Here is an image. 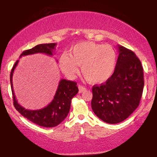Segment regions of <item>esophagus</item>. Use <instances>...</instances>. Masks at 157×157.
Wrapping results in <instances>:
<instances>
[{
  "instance_id": "1",
  "label": "esophagus",
  "mask_w": 157,
  "mask_h": 157,
  "mask_svg": "<svg viewBox=\"0 0 157 157\" xmlns=\"http://www.w3.org/2000/svg\"><path fill=\"white\" fill-rule=\"evenodd\" d=\"M78 90H79V93H83V91L86 90V89L84 86H83L79 85L78 86Z\"/></svg>"
}]
</instances>
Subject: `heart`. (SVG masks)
Returning a JSON list of instances; mask_svg holds the SVG:
<instances>
[{"label":"heart","mask_w":157,"mask_h":157,"mask_svg":"<svg viewBox=\"0 0 157 157\" xmlns=\"http://www.w3.org/2000/svg\"><path fill=\"white\" fill-rule=\"evenodd\" d=\"M117 63V53L112 46L92 41L79 42L71 48L68 55L63 53L59 58L60 68L68 78H75L81 66L83 76L94 84L111 78Z\"/></svg>","instance_id":"heart-1"}]
</instances>
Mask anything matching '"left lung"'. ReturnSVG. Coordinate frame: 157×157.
I'll return each mask as SVG.
<instances>
[{
	"instance_id": "obj_1",
	"label": "left lung",
	"mask_w": 157,
	"mask_h": 157,
	"mask_svg": "<svg viewBox=\"0 0 157 157\" xmlns=\"http://www.w3.org/2000/svg\"><path fill=\"white\" fill-rule=\"evenodd\" d=\"M119 56L113 76L92 88L91 107L100 119L108 124L123 121L134 112L143 93L141 63L132 51L118 45Z\"/></svg>"
}]
</instances>
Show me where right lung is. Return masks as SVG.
I'll list each match as a JSON object with an SVG mask.
<instances>
[{
	"label": "right lung",
	"instance_id": "add662e5",
	"mask_svg": "<svg viewBox=\"0 0 157 157\" xmlns=\"http://www.w3.org/2000/svg\"><path fill=\"white\" fill-rule=\"evenodd\" d=\"M56 46V44H39L29 50L24 51L21 53L20 58L24 56L35 54V53H44L48 56H53ZM18 60L13 66L10 72V81L11 85V91L13 98V105L15 108L21 115L26 118L33 123L43 127H54L61 124L66 119L69 113L71 99L78 92L76 83L61 79L59 81L58 89L52 101L44 108L38 110H29L20 105L18 103L15 96L13 87V75L16 67L18 65Z\"/></svg>",
	"mask_w": 157,
	"mask_h": 157
}]
</instances>
